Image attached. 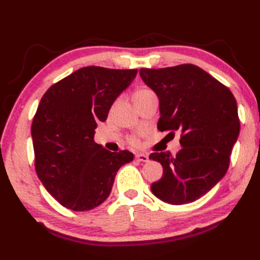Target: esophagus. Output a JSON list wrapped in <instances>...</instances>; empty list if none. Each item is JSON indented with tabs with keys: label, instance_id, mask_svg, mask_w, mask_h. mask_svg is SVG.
I'll use <instances>...</instances> for the list:
<instances>
[{
	"label": "esophagus",
	"instance_id": "obj_1",
	"mask_svg": "<svg viewBox=\"0 0 260 260\" xmlns=\"http://www.w3.org/2000/svg\"><path fill=\"white\" fill-rule=\"evenodd\" d=\"M135 159L139 160V161L147 162L149 160V156L144 155V153H138V155H135Z\"/></svg>",
	"mask_w": 260,
	"mask_h": 260
}]
</instances>
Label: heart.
Masks as SVG:
<instances>
[{"label":"heart","instance_id":"heart-1","mask_svg":"<svg viewBox=\"0 0 260 260\" xmlns=\"http://www.w3.org/2000/svg\"><path fill=\"white\" fill-rule=\"evenodd\" d=\"M153 93H152L150 89H149V88L140 87V88H138V89L134 91V94H133L134 103L135 104L136 103H140L141 101L146 100L148 96H150ZM127 141H128V143L131 144V146H133V147H139L140 146V139H139L138 135H129L128 138H127Z\"/></svg>","mask_w":260,"mask_h":260}]
</instances>
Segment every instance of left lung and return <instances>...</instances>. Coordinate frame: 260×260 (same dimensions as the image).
<instances>
[{"instance_id":"1","label":"left lung","mask_w":260,"mask_h":260,"mask_svg":"<svg viewBox=\"0 0 260 260\" xmlns=\"http://www.w3.org/2000/svg\"><path fill=\"white\" fill-rule=\"evenodd\" d=\"M140 74L159 99L157 128L181 132L182 149L174 157L165 152L149 156L162 166V178L151 184V191L166 203H191L230 167L240 133L236 100L228 87L193 64L141 69Z\"/></svg>"}]
</instances>
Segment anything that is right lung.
I'll use <instances>...</instances> for the list:
<instances>
[{
  "mask_svg": "<svg viewBox=\"0 0 260 260\" xmlns=\"http://www.w3.org/2000/svg\"><path fill=\"white\" fill-rule=\"evenodd\" d=\"M136 73L135 69L82 68L42 96L30 128L35 171L64 208L88 211L102 204L118 170L133 160L129 151L111 152L96 144L94 134Z\"/></svg>",
  "mask_w": 260,
  "mask_h": 260,
  "instance_id": "1",
  "label": "right lung"
}]
</instances>
